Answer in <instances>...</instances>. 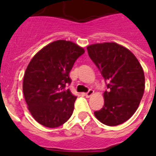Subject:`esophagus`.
Listing matches in <instances>:
<instances>
[{
  "mask_svg": "<svg viewBox=\"0 0 156 156\" xmlns=\"http://www.w3.org/2000/svg\"><path fill=\"white\" fill-rule=\"evenodd\" d=\"M93 94H94V90L90 89V90H89L87 91V92L86 93L85 95H86V97L89 98V97H90V96H91V95H92Z\"/></svg>",
  "mask_w": 156,
  "mask_h": 156,
  "instance_id": "34e87169",
  "label": "esophagus"
}]
</instances>
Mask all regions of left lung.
<instances>
[{"instance_id":"left-lung-1","label":"left lung","mask_w":156,"mask_h":156,"mask_svg":"<svg viewBox=\"0 0 156 156\" xmlns=\"http://www.w3.org/2000/svg\"><path fill=\"white\" fill-rule=\"evenodd\" d=\"M88 55L107 82L104 104L95 112L103 124L124 123L138 109L145 88V76L139 61L126 48L116 43L89 45Z\"/></svg>"}]
</instances>
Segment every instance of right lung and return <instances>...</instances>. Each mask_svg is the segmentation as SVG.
Wrapping results in <instances>:
<instances>
[{"label":"right lung","mask_w":156,"mask_h":156,"mask_svg":"<svg viewBox=\"0 0 156 156\" xmlns=\"http://www.w3.org/2000/svg\"><path fill=\"white\" fill-rule=\"evenodd\" d=\"M85 52L71 41L56 40L35 54L26 69L23 90L28 109L38 123L56 128L73 113L77 96L66 87L76 60Z\"/></svg>","instance_id":"right-lung-1"}]
</instances>
